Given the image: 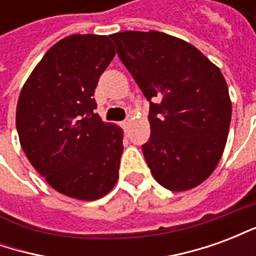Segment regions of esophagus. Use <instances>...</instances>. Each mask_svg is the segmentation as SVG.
Here are the masks:
<instances>
[{
    "mask_svg": "<svg viewBox=\"0 0 256 256\" xmlns=\"http://www.w3.org/2000/svg\"><path fill=\"white\" fill-rule=\"evenodd\" d=\"M128 123H130V120L128 119V120H124V122H123V124H124V126H128Z\"/></svg>",
    "mask_w": 256,
    "mask_h": 256,
    "instance_id": "esophagus-1",
    "label": "esophagus"
}]
</instances>
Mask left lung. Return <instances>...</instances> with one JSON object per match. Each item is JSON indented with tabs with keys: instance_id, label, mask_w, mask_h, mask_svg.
Returning <instances> with one entry per match:
<instances>
[{
	"instance_id": "1",
	"label": "left lung",
	"mask_w": 256,
	"mask_h": 256,
	"mask_svg": "<svg viewBox=\"0 0 256 256\" xmlns=\"http://www.w3.org/2000/svg\"><path fill=\"white\" fill-rule=\"evenodd\" d=\"M150 102L142 154L163 188L184 192L204 182L225 150L232 118L228 84L198 48L160 31L110 36Z\"/></svg>"
}]
</instances>
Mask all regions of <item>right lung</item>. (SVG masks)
<instances>
[{"instance_id": "1", "label": "right lung", "mask_w": 256, "mask_h": 256, "mask_svg": "<svg viewBox=\"0 0 256 256\" xmlns=\"http://www.w3.org/2000/svg\"><path fill=\"white\" fill-rule=\"evenodd\" d=\"M115 49L108 36L75 34L48 50L22 88L19 141L54 190L97 200L118 181L123 130L94 114V89Z\"/></svg>"}]
</instances>
